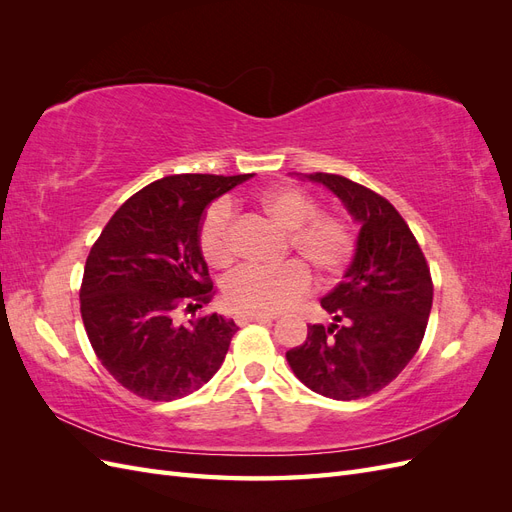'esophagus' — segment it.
<instances>
[{
  "label": "esophagus",
  "instance_id": "34e87169",
  "mask_svg": "<svg viewBox=\"0 0 512 512\" xmlns=\"http://www.w3.org/2000/svg\"><path fill=\"white\" fill-rule=\"evenodd\" d=\"M235 320L239 327H243V324H250V322H271V320H275V316L273 314H256V316L239 314V316H235Z\"/></svg>",
  "mask_w": 512,
  "mask_h": 512
}]
</instances>
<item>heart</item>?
Returning a JSON list of instances; mask_svg holds the SVG:
<instances>
[{"label": "heart", "instance_id": "obj_1", "mask_svg": "<svg viewBox=\"0 0 512 512\" xmlns=\"http://www.w3.org/2000/svg\"><path fill=\"white\" fill-rule=\"evenodd\" d=\"M256 207L286 232V250L299 254L322 277L342 275L356 254L352 224L335 213H318L316 200L292 185H277L256 196ZM198 245L215 269H226L237 258L235 213L228 203H215L203 215ZM299 260L277 269L247 267L224 284L226 305L237 314H277L301 301L312 290V275Z\"/></svg>", "mask_w": 512, "mask_h": 512}]
</instances>
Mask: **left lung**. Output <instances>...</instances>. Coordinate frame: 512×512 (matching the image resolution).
<instances>
[{"label":"left lung","mask_w":512,"mask_h":512,"mask_svg":"<svg viewBox=\"0 0 512 512\" xmlns=\"http://www.w3.org/2000/svg\"><path fill=\"white\" fill-rule=\"evenodd\" d=\"M361 224L344 282L320 301L331 327L309 324L305 342L286 352L307 389L350 401L393 382L421 346L433 282L421 245L399 211L378 192L342 175L312 173Z\"/></svg>","instance_id":"8db88e82"}]
</instances>
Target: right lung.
<instances>
[{
	"mask_svg": "<svg viewBox=\"0 0 512 512\" xmlns=\"http://www.w3.org/2000/svg\"><path fill=\"white\" fill-rule=\"evenodd\" d=\"M252 175H170L123 203L91 247L81 316L98 361L123 389L173 401L198 391L224 363L237 324L190 312L213 299L200 254L205 207Z\"/></svg>",
	"mask_w": 512,
	"mask_h": 512,
	"instance_id": "add662e5",
	"label": "right lung"
}]
</instances>
